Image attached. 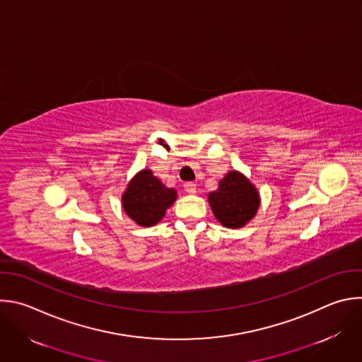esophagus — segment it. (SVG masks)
<instances>
[{
    "label": "esophagus",
    "mask_w": 362,
    "mask_h": 362,
    "mask_svg": "<svg viewBox=\"0 0 362 362\" xmlns=\"http://www.w3.org/2000/svg\"><path fill=\"white\" fill-rule=\"evenodd\" d=\"M185 190L187 192V193H190V194H194L196 193V185L193 183V182H187V183H185Z\"/></svg>",
    "instance_id": "esophagus-1"
}]
</instances>
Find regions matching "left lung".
<instances>
[{"label": "left lung", "instance_id": "left-lung-1", "mask_svg": "<svg viewBox=\"0 0 362 362\" xmlns=\"http://www.w3.org/2000/svg\"><path fill=\"white\" fill-rule=\"evenodd\" d=\"M209 203L214 217L224 227L240 228L256 216L260 196L243 173L230 170L218 182V189L209 193Z\"/></svg>", "mask_w": 362, "mask_h": 362}]
</instances>
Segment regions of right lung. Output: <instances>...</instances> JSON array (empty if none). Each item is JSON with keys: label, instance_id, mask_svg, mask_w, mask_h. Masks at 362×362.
Returning a JSON list of instances; mask_svg holds the SVG:
<instances>
[{"label": "right lung", "instance_id": "obj_1", "mask_svg": "<svg viewBox=\"0 0 362 362\" xmlns=\"http://www.w3.org/2000/svg\"><path fill=\"white\" fill-rule=\"evenodd\" d=\"M176 197L175 189L166 187L152 170L144 169L129 182L122 194V206L136 224L152 227L163 218Z\"/></svg>", "mask_w": 362, "mask_h": 362}]
</instances>
